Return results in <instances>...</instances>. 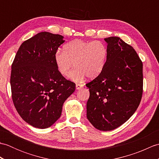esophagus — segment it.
I'll return each instance as SVG.
<instances>
[{
	"mask_svg": "<svg viewBox=\"0 0 159 159\" xmlns=\"http://www.w3.org/2000/svg\"><path fill=\"white\" fill-rule=\"evenodd\" d=\"M83 84H79V83H77L76 85V89H81L82 87H83Z\"/></svg>",
	"mask_w": 159,
	"mask_h": 159,
	"instance_id": "obj_1",
	"label": "esophagus"
}]
</instances>
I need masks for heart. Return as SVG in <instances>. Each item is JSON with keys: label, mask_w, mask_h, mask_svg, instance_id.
I'll return each mask as SVG.
<instances>
[{"label": "heart", "mask_w": 159, "mask_h": 159, "mask_svg": "<svg viewBox=\"0 0 159 159\" xmlns=\"http://www.w3.org/2000/svg\"><path fill=\"white\" fill-rule=\"evenodd\" d=\"M108 48L101 41L75 39L63 46V51L58 50L55 61L59 72L66 76L74 66L76 67L70 74L74 81H80L87 76L93 79L102 72L107 62Z\"/></svg>", "instance_id": "b5f03b06"}]
</instances>
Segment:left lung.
Instances as JSON below:
<instances>
[{"mask_svg": "<svg viewBox=\"0 0 159 159\" xmlns=\"http://www.w3.org/2000/svg\"><path fill=\"white\" fill-rule=\"evenodd\" d=\"M108 55L103 70L92 81L87 117L98 130H112L129 119L143 93V63L134 49L118 37L104 39Z\"/></svg>", "mask_w": 159, "mask_h": 159, "instance_id": "1", "label": "left lung"}]
</instances>
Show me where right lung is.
Segmentation results:
<instances>
[{
    "mask_svg": "<svg viewBox=\"0 0 159 159\" xmlns=\"http://www.w3.org/2000/svg\"><path fill=\"white\" fill-rule=\"evenodd\" d=\"M63 37L41 32L24 42L11 66L10 84L13 102L26 122L46 128L61 115L66 100L75 91V83L59 72L55 55Z\"/></svg>",
    "mask_w": 159,
    "mask_h": 159,
    "instance_id": "right-lung-1",
    "label": "right lung"
}]
</instances>
